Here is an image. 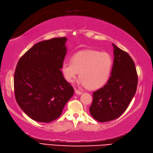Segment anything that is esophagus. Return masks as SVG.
I'll return each instance as SVG.
<instances>
[{
    "label": "esophagus",
    "instance_id": "obj_1",
    "mask_svg": "<svg viewBox=\"0 0 153 153\" xmlns=\"http://www.w3.org/2000/svg\"><path fill=\"white\" fill-rule=\"evenodd\" d=\"M74 92H75V93H76V94H78V95H80V94H82V91H80V90H77V89H74Z\"/></svg>",
    "mask_w": 153,
    "mask_h": 153
}]
</instances>
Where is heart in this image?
<instances>
[{"label": "heart", "mask_w": 153, "mask_h": 153, "mask_svg": "<svg viewBox=\"0 0 153 153\" xmlns=\"http://www.w3.org/2000/svg\"><path fill=\"white\" fill-rule=\"evenodd\" d=\"M113 59L109 54L88 50L74 54L71 62H63L61 70L65 79L72 82L79 74V82L88 89L96 90L103 86L109 79Z\"/></svg>", "instance_id": "obj_1"}]
</instances>
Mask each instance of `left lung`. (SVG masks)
Returning a JSON list of instances; mask_svg holds the SVG:
<instances>
[{"label":"left lung","mask_w":153,"mask_h":153,"mask_svg":"<svg viewBox=\"0 0 153 153\" xmlns=\"http://www.w3.org/2000/svg\"><path fill=\"white\" fill-rule=\"evenodd\" d=\"M113 66L107 83L93 93L90 112L94 119L105 123L118 118L126 110L136 92L137 74L129 54L113 44Z\"/></svg>","instance_id":"obj_1"}]
</instances>
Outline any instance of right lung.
<instances>
[{
	"label": "right lung",
	"instance_id": "1",
	"mask_svg": "<svg viewBox=\"0 0 153 153\" xmlns=\"http://www.w3.org/2000/svg\"><path fill=\"white\" fill-rule=\"evenodd\" d=\"M66 41V37H61L36 43L17 64L13 77L16 100L35 121L47 123L57 119L74 94L61 71Z\"/></svg>",
	"mask_w": 153,
	"mask_h": 153
}]
</instances>
